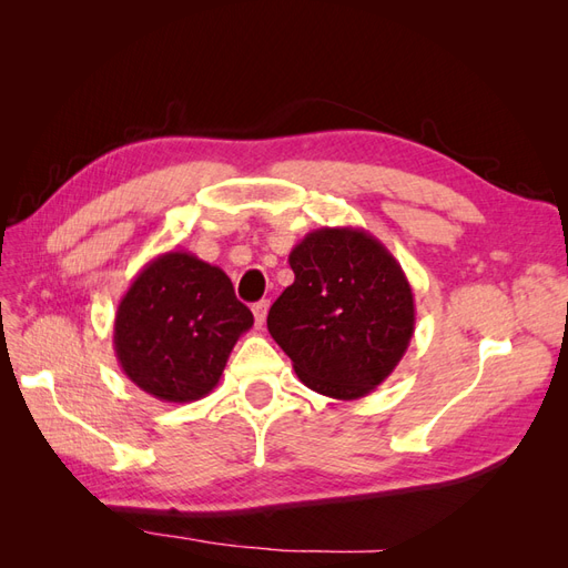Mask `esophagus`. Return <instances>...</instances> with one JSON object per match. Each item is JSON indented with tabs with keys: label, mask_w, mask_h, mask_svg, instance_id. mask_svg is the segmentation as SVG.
Wrapping results in <instances>:
<instances>
[{
	"label": "esophagus",
	"mask_w": 568,
	"mask_h": 568,
	"mask_svg": "<svg viewBox=\"0 0 568 568\" xmlns=\"http://www.w3.org/2000/svg\"><path fill=\"white\" fill-rule=\"evenodd\" d=\"M251 311H253L255 324L263 326V322H265V317H267V311H270V301H257V303H253Z\"/></svg>",
	"instance_id": "obj_1"
}]
</instances>
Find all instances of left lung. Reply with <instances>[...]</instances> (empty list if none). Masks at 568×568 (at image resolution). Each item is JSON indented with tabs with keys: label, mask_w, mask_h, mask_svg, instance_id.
<instances>
[{
	"label": "left lung",
	"mask_w": 568,
	"mask_h": 568,
	"mask_svg": "<svg viewBox=\"0 0 568 568\" xmlns=\"http://www.w3.org/2000/svg\"><path fill=\"white\" fill-rule=\"evenodd\" d=\"M296 280L267 329L298 379L336 400L384 384L415 334V296L393 253L359 227H320L288 253Z\"/></svg>",
	"instance_id": "8db88e82"
}]
</instances>
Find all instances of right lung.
<instances>
[{"label": "right lung", "mask_w": 568, "mask_h": 568, "mask_svg": "<svg viewBox=\"0 0 568 568\" xmlns=\"http://www.w3.org/2000/svg\"><path fill=\"white\" fill-rule=\"evenodd\" d=\"M251 326L253 315L225 272L189 251H168L120 298L113 351L144 393L194 403L217 386L234 343Z\"/></svg>", "instance_id": "obj_1"}]
</instances>
